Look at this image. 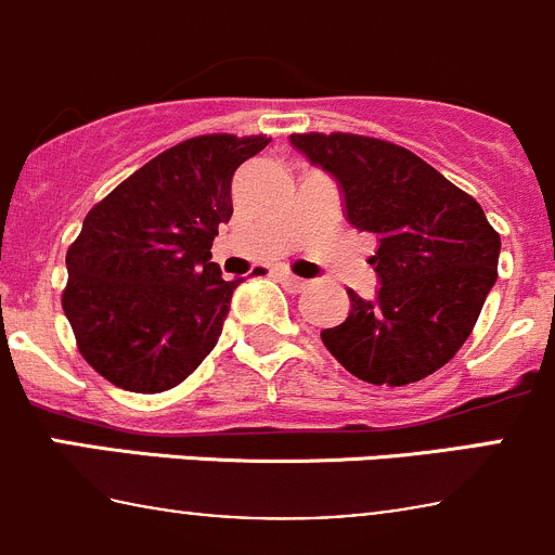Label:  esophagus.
<instances>
[{"label": "esophagus", "mask_w": 555, "mask_h": 555, "mask_svg": "<svg viewBox=\"0 0 555 555\" xmlns=\"http://www.w3.org/2000/svg\"><path fill=\"white\" fill-rule=\"evenodd\" d=\"M276 279L289 289V293H304V289L309 287V282H306V279L295 276V273H289V271H276Z\"/></svg>", "instance_id": "esophagus-1"}]
</instances>
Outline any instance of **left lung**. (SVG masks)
I'll use <instances>...</instances> for the list:
<instances>
[{
	"mask_svg": "<svg viewBox=\"0 0 555 555\" xmlns=\"http://www.w3.org/2000/svg\"><path fill=\"white\" fill-rule=\"evenodd\" d=\"M289 144L338 182L344 215L378 238L376 298L349 289V317L322 330L330 354L376 386H405L453 360L496 282L500 233L473 195L382 139L293 133Z\"/></svg>",
	"mask_w": 555,
	"mask_h": 555,
	"instance_id": "8db88e82",
	"label": "left lung"
}]
</instances>
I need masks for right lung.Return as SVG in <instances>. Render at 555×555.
Wrapping results in <instances>:
<instances>
[{
    "label": "right lung",
    "instance_id": "1",
    "mask_svg": "<svg viewBox=\"0 0 555 555\" xmlns=\"http://www.w3.org/2000/svg\"><path fill=\"white\" fill-rule=\"evenodd\" d=\"M266 137L209 133L166 150L88 211L66 251L64 313L106 382L155 395L182 384L217 346L233 289L211 262L231 220V182Z\"/></svg>",
    "mask_w": 555,
    "mask_h": 555
}]
</instances>
